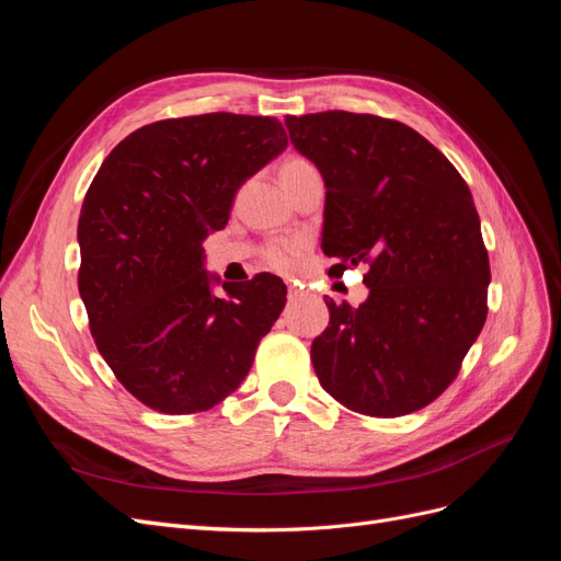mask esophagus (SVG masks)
<instances>
[{"label": "esophagus", "mask_w": 561, "mask_h": 561, "mask_svg": "<svg viewBox=\"0 0 561 561\" xmlns=\"http://www.w3.org/2000/svg\"><path fill=\"white\" fill-rule=\"evenodd\" d=\"M299 295H301L299 285H297V283H287V297H290V299H297Z\"/></svg>", "instance_id": "34e87169"}]
</instances>
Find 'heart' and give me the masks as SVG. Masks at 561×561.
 I'll return each mask as SVG.
<instances>
[{"mask_svg": "<svg viewBox=\"0 0 561 561\" xmlns=\"http://www.w3.org/2000/svg\"><path fill=\"white\" fill-rule=\"evenodd\" d=\"M309 168H313L311 161L301 159V157H290V159H285L283 165H280V178L287 180V178H293V175H297V173H301V171H309ZM301 250H304V243L297 241V239H290V241H271V243L264 248L262 257H264L266 266H271V268H276V271H290V268L295 266L297 257L301 254Z\"/></svg>", "mask_w": 561, "mask_h": 561, "instance_id": "heart-1", "label": "heart"}]
</instances>
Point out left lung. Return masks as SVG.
<instances>
[{"instance_id": "8db88e82", "label": "left lung", "mask_w": 561, "mask_h": 561, "mask_svg": "<svg viewBox=\"0 0 561 561\" xmlns=\"http://www.w3.org/2000/svg\"><path fill=\"white\" fill-rule=\"evenodd\" d=\"M285 126L328 186L332 268L369 266L365 304L325 301L330 328L311 344L318 381L351 412L412 414L456 379L489 311V254L468 184L396 118L330 110Z\"/></svg>"}]
</instances>
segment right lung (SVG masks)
Wrapping results in <instances>:
<instances>
[{"label":"right lung","instance_id":"1","mask_svg":"<svg viewBox=\"0 0 561 561\" xmlns=\"http://www.w3.org/2000/svg\"><path fill=\"white\" fill-rule=\"evenodd\" d=\"M285 147L274 116L163 118L133 130L95 173L77 229L79 295L100 355L149 410L180 416L222 402L278 320V276L225 283L227 297H213L203 241Z\"/></svg>","mask_w":561,"mask_h":561}]
</instances>
